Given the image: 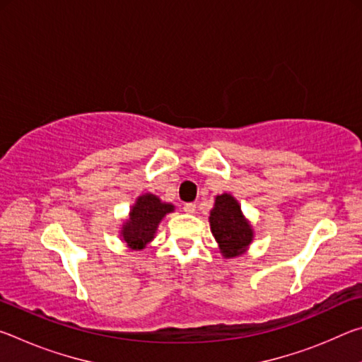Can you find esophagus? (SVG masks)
Listing matches in <instances>:
<instances>
[{
    "label": "esophagus",
    "mask_w": 362,
    "mask_h": 362,
    "mask_svg": "<svg viewBox=\"0 0 362 362\" xmlns=\"http://www.w3.org/2000/svg\"><path fill=\"white\" fill-rule=\"evenodd\" d=\"M183 211H185L187 214H194L196 212V204H193V203L183 204Z\"/></svg>",
    "instance_id": "obj_1"
}]
</instances>
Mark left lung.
Wrapping results in <instances>:
<instances>
[{"instance_id":"8db88e82","label":"left lung","mask_w":362,"mask_h":362,"mask_svg":"<svg viewBox=\"0 0 362 362\" xmlns=\"http://www.w3.org/2000/svg\"><path fill=\"white\" fill-rule=\"evenodd\" d=\"M211 231L225 259H235L247 252L254 241V228L244 217L241 204L230 193L217 194L209 214Z\"/></svg>"}]
</instances>
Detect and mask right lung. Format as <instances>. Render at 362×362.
I'll use <instances>...</instances> for the list:
<instances>
[{
    "label": "right lung",
    "instance_id": "1",
    "mask_svg": "<svg viewBox=\"0 0 362 362\" xmlns=\"http://www.w3.org/2000/svg\"><path fill=\"white\" fill-rule=\"evenodd\" d=\"M173 203L161 201L153 193H144L131 206L129 216L122 222L119 230L121 241L131 250H142L146 244L155 240L158 226L168 214L174 212Z\"/></svg>",
    "mask_w": 362,
    "mask_h": 362
}]
</instances>
